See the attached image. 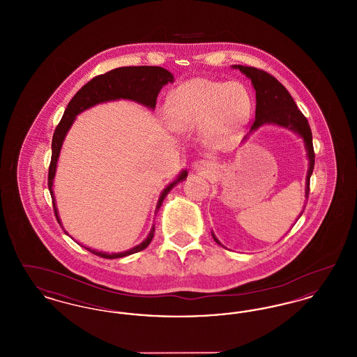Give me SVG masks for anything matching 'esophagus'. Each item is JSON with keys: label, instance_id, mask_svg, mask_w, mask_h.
I'll use <instances>...</instances> for the list:
<instances>
[{"label": "esophagus", "instance_id": "esophagus-1", "mask_svg": "<svg viewBox=\"0 0 357 357\" xmlns=\"http://www.w3.org/2000/svg\"><path fill=\"white\" fill-rule=\"evenodd\" d=\"M194 169L202 172V174H208V172L214 170V165L208 160H199L198 163L194 165Z\"/></svg>", "mask_w": 357, "mask_h": 357}]
</instances>
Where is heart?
I'll return each mask as SVG.
<instances>
[{
	"label": "heart",
	"instance_id": "b5f03b06",
	"mask_svg": "<svg viewBox=\"0 0 357 357\" xmlns=\"http://www.w3.org/2000/svg\"><path fill=\"white\" fill-rule=\"evenodd\" d=\"M252 109L248 88L239 82L192 79L167 98L166 115L171 127L190 131L202 127L204 142L221 146L246 121Z\"/></svg>",
	"mask_w": 357,
	"mask_h": 357
}]
</instances>
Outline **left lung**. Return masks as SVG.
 <instances>
[{
    "mask_svg": "<svg viewBox=\"0 0 357 357\" xmlns=\"http://www.w3.org/2000/svg\"><path fill=\"white\" fill-rule=\"evenodd\" d=\"M231 68L241 70L248 79L252 80V84L255 91V119L249 134L243 137L242 143L253 134L264 124H273L300 136L305 146L306 158H307V172H306L305 198L307 201L309 195V182L314 167V151H313V142H312V131L305 116L297 108L293 98L290 96L288 89L281 84L272 75L266 73L265 70L253 68V67H243V66H231ZM305 208V206H304ZM304 210L301 211V214ZM298 215V218L301 217ZM298 221V220H296ZM214 241L222 245L220 239L211 233ZM223 246V245H222Z\"/></svg>",
    "mask_w": 357,
    "mask_h": 357,
    "instance_id": "obj_1",
    "label": "left lung"
}]
</instances>
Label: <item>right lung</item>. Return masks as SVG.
Segmentation results:
<instances>
[{"instance_id": "obj_1", "label": "right lung", "mask_w": 357, "mask_h": 357, "mask_svg": "<svg viewBox=\"0 0 357 357\" xmlns=\"http://www.w3.org/2000/svg\"><path fill=\"white\" fill-rule=\"evenodd\" d=\"M169 83H174V76L167 69L162 68V67H149V66L121 67V68L112 69L104 75L93 77L72 98V100L68 102L67 109L63 115V119L60 120V123L56 127V131L53 134L51 165H50V172H48V187H50V192H51L54 215L60 225H61V220L59 215L56 198L53 194V181H54L57 162H59V156H60L64 139L68 134L69 128L72 127L76 116L79 114L84 112L85 109L92 108L98 104L115 102V100H131V102L142 104V105L147 107L149 109L153 111L155 105H156V98H158L160 89L163 88V85L169 84ZM186 178L187 171L182 170L171 183L163 188V191L159 195L156 207H155V215L159 211L167 194L172 190V187L178 185L179 182L185 181ZM153 233H155V226L153 225L149 236L146 237V239H143V242H140L139 245H136L126 252H121V253H111L109 255L105 252H98V250L86 248V246H83V248H85L88 252L102 257V258H108V259L121 258V257L134 255V253L146 249L153 239Z\"/></svg>"}]
</instances>
